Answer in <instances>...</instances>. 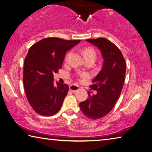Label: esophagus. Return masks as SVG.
I'll list each match as a JSON object with an SVG mask.
<instances>
[{
  "label": "esophagus",
  "instance_id": "obj_1",
  "mask_svg": "<svg viewBox=\"0 0 152 152\" xmlns=\"http://www.w3.org/2000/svg\"><path fill=\"white\" fill-rule=\"evenodd\" d=\"M69 90H71V91H72L74 93V92H76L77 91H79V86L76 85H72L69 86Z\"/></svg>",
  "mask_w": 152,
  "mask_h": 152
}]
</instances>
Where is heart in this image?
Instances as JSON below:
<instances>
[{
  "label": "heart",
  "instance_id": "b5f03b06",
  "mask_svg": "<svg viewBox=\"0 0 152 152\" xmlns=\"http://www.w3.org/2000/svg\"><path fill=\"white\" fill-rule=\"evenodd\" d=\"M83 55H84V56L86 58H96V51L94 50L93 48H86L84 49V50L83 52ZM72 56V52H69L66 56V59H65V60L66 61H69L70 60V58Z\"/></svg>",
  "mask_w": 152,
  "mask_h": 152
}]
</instances>
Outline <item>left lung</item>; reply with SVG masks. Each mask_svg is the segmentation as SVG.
Wrapping results in <instances>:
<instances>
[{"instance_id":"1","label":"left lung","mask_w":152,"mask_h":152,"mask_svg":"<svg viewBox=\"0 0 152 152\" xmlns=\"http://www.w3.org/2000/svg\"><path fill=\"white\" fill-rule=\"evenodd\" d=\"M86 41L96 46L104 58L103 67L91 85L96 94L92 95L88 91L87 99L79 104L84 115L96 120L106 115L119 99L125 79L126 64L119 48L109 40L98 38Z\"/></svg>"}]
</instances>
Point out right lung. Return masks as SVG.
I'll return each instance as SVG.
<instances>
[{"label": "right lung", "instance_id": "1", "mask_svg": "<svg viewBox=\"0 0 152 152\" xmlns=\"http://www.w3.org/2000/svg\"><path fill=\"white\" fill-rule=\"evenodd\" d=\"M80 41L48 37L30 47L24 60L23 81L29 103L39 115L52 116L60 110L69 86L54 85L53 74L62 67L67 51Z\"/></svg>", "mask_w": 152, "mask_h": 152}]
</instances>
